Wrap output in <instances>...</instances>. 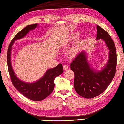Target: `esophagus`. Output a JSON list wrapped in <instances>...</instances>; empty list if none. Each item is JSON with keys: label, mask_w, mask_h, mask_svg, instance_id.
I'll return each instance as SVG.
<instances>
[{"label": "esophagus", "mask_w": 124, "mask_h": 124, "mask_svg": "<svg viewBox=\"0 0 124 124\" xmlns=\"http://www.w3.org/2000/svg\"><path fill=\"white\" fill-rule=\"evenodd\" d=\"M63 68H64V70H67L69 69V66H67V65H64V66H63Z\"/></svg>", "instance_id": "34e87169"}]
</instances>
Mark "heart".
I'll use <instances>...</instances> for the list:
<instances>
[{
  "label": "heart",
  "mask_w": 124,
  "mask_h": 124,
  "mask_svg": "<svg viewBox=\"0 0 124 124\" xmlns=\"http://www.w3.org/2000/svg\"><path fill=\"white\" fill-rule=\"evenodd\" d=\"M79 36V33H78V32H76V33L72 34L71 36V37L67 39L66 43L69 44V43L74 42L77 39H78ZM82 42H83L82 40H80L79 41L78 44H77L76 46H74L73 48H72L71 49V50L70 51V53H71V54L72 55H75L77 54V53H78V50H79V46L81 43H82Z\"/></svg>",
  "instance_id": "b5f03b06"
}]
</instances>
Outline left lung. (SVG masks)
<instances>
[{
	"label": "left lung",
	"mask_w": 124,
	"mask_h": 124,
	"mask_svg": "<svg viewBox=\"0 0 124 124\" xmlns=\"http://www.w3.org/2000/svg\"><path fill=\"white\" fill-rule=\"evenodd\" d=\"M97 40L102 39L109 50L108 59L100 71L91 67L85 51L79 53L71 64L74 73V86L76 92L85 98H93L101 94L111 84L115 75L116 52L111 36L99 26H97Z\"/></svg>",
	"instance_id": "obj_1"
}]
</instances>
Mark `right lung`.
I'll return each instance as SVG.
<instances>
[{"label": "right lung", "mask_w": 124, "mask_h": 124, "mask_svg": "<svg viewBox=\"0 0 124 124\" xmlns=\"http://www.w3.org/2000/svg\"><path fill=\"white\" fill-rule=\"evenodd\" d=\"M38 26L37 24L30 25L21 30L12 40L7 52V63L13 85L25 97L34 101H40L48 97L54 88L55 78L64 71L62 64H59L55 67L47 70L41 78L34 83L25 82L20 80L16 75L11 65L12 46L15 41L24 38L30 31Z\"/></svg>", "instance_id": "1"}]
</instances>
